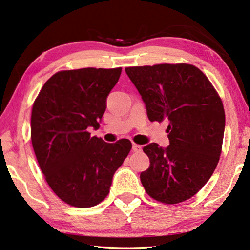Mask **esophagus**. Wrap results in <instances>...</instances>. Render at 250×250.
Masks as SVG:
<instances>
[{
    "label": "esophagus",
    "mask_w": 250,
    "mask_h": 250,
    "mask_svg": "<svg viewBox=\"0 0 250 250\" xmlns=\"http://www.w3.org/2000/svg\"><path fill=\"white\" fill-rule=\"evenodd\" d=\"M141 146L140 145H137V144H133V151L134 152H139V151H141Z\"/></svg>",
    "instance_id": "1"
}]
</instances>
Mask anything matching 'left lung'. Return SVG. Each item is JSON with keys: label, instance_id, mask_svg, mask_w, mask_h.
Here are the masks:
<instances>
[{"label": "left lung", "instance_id": "obj_1", "mask_svg": "<svg viewBox=\"0 0 250 250\" xmlns=\"http://www.w3.org/2000/svg\"><path fill=\"white\" fill-rule=\"evenodd\" d=\"M151 122H168L169 146L144 147L149 168L140 174L147 194L163 204H180L195 196L218 166L225 127L219 93L191 64L126 67Z\"/></svg>", "mask_w": 250, "mask_h": 250}]
</instances>
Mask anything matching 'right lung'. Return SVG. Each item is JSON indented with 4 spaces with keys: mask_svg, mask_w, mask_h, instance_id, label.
I'll return each mask as SVG.
<instances>
[{
    "mask_svg": "<svg viewBox=\"0 0 250 250\" xmlns=\"http://www.w3.org/2000/svg\"><path fill=\"white\" fill-rule=\"evenodd\" d=\"M122 67L60 70L45 82L32 104L31 143L50 188L77 208L97 206L109 195L112 178L131 149L91 137L99 128L106 97Z\"/></svg>",
    "mask_w": 250,
    "mask_h": 250,
    "instance_id": "obj_1",
    "label": "right lung"
}]
</instances>
